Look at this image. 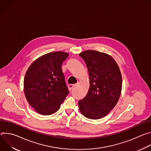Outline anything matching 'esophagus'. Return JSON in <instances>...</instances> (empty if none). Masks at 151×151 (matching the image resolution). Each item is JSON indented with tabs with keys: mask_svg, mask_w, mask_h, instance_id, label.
<instances>
[{
	"mask_svg": "<svg viewBox=\"0 0 151 151\" xmlns=\"http://www.w3.org/2000/svg\"><path fill=\"white\" fill-rule=\"evenodd\" d=\"M74 87H75V85H73V84H70V85H69V86H68L69 90H72L74 88Z\"/></svg>",
	"mask_w": 151,
	"mask_h": 151,
	"instance_id": "1",
	"label": "esophagus"
}]
</instances>
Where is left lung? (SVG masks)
I'll use <instances>...</instances> for the list:
<instances>
[{
	"label": "left lung",
	"mask_w": 151,
	"mask_h": 151,
	"mask_svg": "<svg viewBox=\"0 0 151 151\" xmlns=\"http://www.w3.org/2000/svg\"><path fill=\"white\" fill-rule=\"evenodd\" d=\"M88 70L90 88L79 101L81 114L91 119H100L116 106L122 90V76L115 60L109 54L94 50L79 54Z\"/></svg>",
	"instance_id": "left-lung-1"
}]
</instances>
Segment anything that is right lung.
Masks as SVG:
<instances>
[{"instance_id": "right-lung-1", "label": "right lung", "mask_w": 151, "mask_h": 151, "mask_svg": "<svg viewBox=\"0 0 151 151\" xmlns=\"http://www.w3.org/2000/svg\"><path fill=\"white\" fill-rule=\"evenodd\" d=\"M69 54L56 51L43 55L28 68L24 91L30 105L39 114L56 112L69 94L61 66Z\"/></svg>"}]
</instances>
